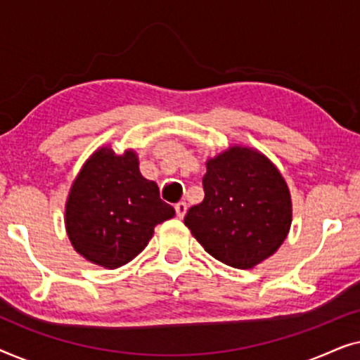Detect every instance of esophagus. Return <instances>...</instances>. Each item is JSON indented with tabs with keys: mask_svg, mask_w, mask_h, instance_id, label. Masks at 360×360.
I'll list each match as a JSON object with an SVG mask.
<instances>
[{
	"mask_svg": "<svg viewBox=\"0 0 360 360\" xmlns=\"http://www.w3.org/2000/svg\"><path fill=\"white\" fill-rule=\"evenodd\" d=\"M175 211H176V216L181 219L186 213V203L185 201H179V203L175 205Z\"/></svg>",
	"mask_w": 360,
	"mask_h": 360,
	"instance_id": "obj_1",
	"label": "esophagus"
}]
</instances>
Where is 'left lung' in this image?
<instances>
[{
  "label": "left lung",
  "instance_id": "left-lung-1",
  "mask_svg": "<svg viewBox=\"0 0 360 360\" xmlns=\"http://www.w3.org/2000/svg\"><path fill=\"white\" fill-rule=\"evenodd\" d=\"M205 198L191 206L185 226L216 260L252 269L287 239L292 196L280 170L252 147L229 149L206 160Z\"/></svg>",
  "mask_w": 360,
  "mask_h": 360
}]
</instances>
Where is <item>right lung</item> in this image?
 Returning a JSON list of instances; mask_svg holds the SVG:
<instances>
[{
    "mask_svg": "<svg viewBox=\"0 0 360 360\" xmlns=\"http://www.w3.org/2000/svg\"><path fill=\"white\" fill-rule=\"evenodd\" d=\"M174 216L155 181L141 175L136 152L117 155L105 146L88 157L73 180L65 229L73 249L88 262L117 269L146 249L157 224Z\"/></svg>",
    "mask_w": 360,
    "mask_h": 360,
    "instance_id": "add662e5",
    "label": "right lung"
}]
</instances>
